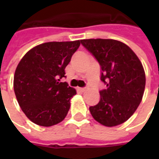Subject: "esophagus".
Masks as SVG:
<instances>
[{
	"mask_svg": "<svg viewBox=\"0 0 159 159\" xmlns=\"http://www.w3.org/2000/svg\"><path fill=\"white\" fill-rule=\"evenodd\" d=\"M87 87H82V88H79V90L81 91V92H85V91H87Z\"/></svg>",
	"mask_w": 159,
	"mask_h": 159,
	"instance_id": "34e87169",
	"label": "esophagus"
}]
</instances>
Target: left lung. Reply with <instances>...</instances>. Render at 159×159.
<instances>
[{"label": "left lung", "instance_id": "left-lung-1", "mask_svg": "<svg viewBox=\"0 0 159 159\" xmlns=\"http://www.w3.org/2000/svg\"><path fill=\"white\" fill-rule=\"evenodd\" d=\"M81 43L98 61L101 80L106 85L100 91L98 104L90 106L92 117L107 127L125 122L143 98L146 79L140 60L120 41L89 39Z\"/></svg>", "mask_w": 159, "mask_h": 159}]
</instances>
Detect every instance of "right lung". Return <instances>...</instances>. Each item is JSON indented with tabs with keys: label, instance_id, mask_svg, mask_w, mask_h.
Listing matches in <instances>:
<instances>
[{
	"label": "right lung",
	"instance_id": "obj_1",
	"mask_svg": "<svg viewBox=\"0 0 159 159\" xmlns=\"http://www.w3.org/2000/svg\"><path fill=\"white\" fill-rule=\"evenodd\" d=\"M80 40L48 42L28 51L14 76V91L21 110L36 125H54L64 120L70 100L77 94L60 79L80 46Z\"/></svg>",
	"mask_w": 159,
	"mask_h": 159
}]
</instances>
